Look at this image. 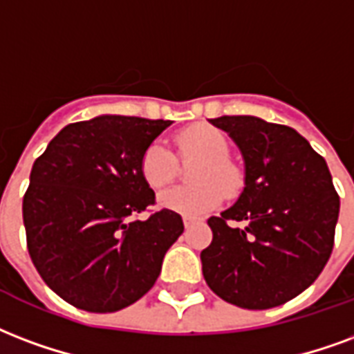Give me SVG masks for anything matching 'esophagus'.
Returning a JSON list of instances; mask_svg holds the SVG:
<instances>
[{"label": "esophagus", "mask_w": 354, "mask_h": 354, "mask_svg": "<svg viewBox=\"0 0 354 354\" xmlns=\"http://www.w3.org/2000/svg\"><path fill=\"white\" fill-rule=\"evenodd\" d=\"M191 223H193V219H191V217H184V227H185V229H189Z\"/></svg>", "instance_id": "esophagus-1"}]
</instances>
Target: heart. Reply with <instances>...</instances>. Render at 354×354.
<instances>
[{
  "label": "heart",
  "mask_w": 354,
  "mask_h": 354,
  "mask_svg": "<svg viewBox=\"0 0 354 354\" xmlns=\"http://www.w3.org/2000/svg\"><path fill=\"white\" fill-rule=\"evenodd\" d=\"M182 161H198L191 170L189 187L163 191L157 203L163 210L197 217L216 208L225 197H236L243 185L242 170L229 159L230 144L223 131L212 125H193L176 137ZM178 159L161 142H151L140 157V174L151 189H163L178 176Z\"/></svg>",
  "instance_id": "1"
}]
</instances>
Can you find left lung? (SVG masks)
I'll list each match as a JSON object with an SVG mask.
<instances>
[{"label":"left lung","instance_id":"8db88e82","mask_svg":"<svg viewBox=\"0 0 354 354\" xmlns=\"http://www.w3.org/2000/svg\"><path fill=\"white\" fill-rule=\"evenodd\" d=\"M210 122L242 151L245 187L208 219L214 238L201 253L204 279L238 308H276L308 289L330 259L339 214L330 170L292 127L255 116Z\"/></svg>","mask_w":354,"mask_h":354}]
</instances>
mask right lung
<instances>
[{"label": "right lung", "instance_id": "obj_1", "mask_svg": "<svg viewBox=\"0 0 354 354\" xmlns=\"http://www.w3.org/2000/svg\"><path fill=\"white\" fill-rule=\"evenodd\" d=\"M170 124L104 114L64 127L35 159L22 203L28 251L75 308L112 313L137 302L184 232L176 212L133 219L156 203L140 157Z\"/></svg>", "mask_w": 354, "mask_h": 354}]
</instances>
